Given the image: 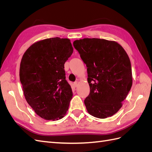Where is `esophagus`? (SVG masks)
Here are the masks:
<instances>
[{
	"label": "esophagus",
	"mask_w": 152,
	"mask_h": 152,
	"mask_svg": "<svg viewBox=\"0 0 152 152\" xmlns=\"http://www.w3.org/2000/svg\"><path fill=\"white\" fill-rule=\"evenodd\" d=\"M77 85H78V82L76 81V82H75L74 83H73V86H74L75 87H77Z\"/></svg>",
	"instance_id": "1"
}]
</instances>
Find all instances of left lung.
I'll return each mask as SVG.
<instances>
[{"instance_id": "8db88e82", "label": "left lung", "mask_w": 152, "mask_h": 152, "mask_svg": "<svg viewBox=\"0 0 152 152\" xmlns=\"http://www.w3.org/2000/svg\"><path fill=\"white\" fill-rule=\"evenodd\" d=\"M73 46L87 68L90 93L84 100L87 112L99 118L113 115L132 84L127 54L117 42L105 39L77 40Z\"/></svg>"}]
</instances>
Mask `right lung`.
<instances>
[{"instance_id": "obj_1", "label": "right lung", "mask_w": 152, "mask_h": 152, "mask_svg": "<svg viewBox=\"0 0 152 152\" xmlns=\"http://www.w3.org/2000/svg\"><path fill=\"white\" fill-rule=\"evenodd\" d=\"M68 39L54 37L34 43L21 59L20 79L27 103L45 120L65 115L72 98L64 65L73 53Z\"/></svg>"}]
</instances>
